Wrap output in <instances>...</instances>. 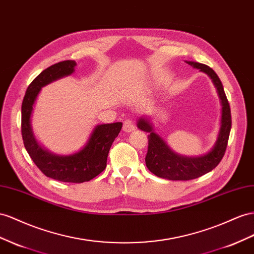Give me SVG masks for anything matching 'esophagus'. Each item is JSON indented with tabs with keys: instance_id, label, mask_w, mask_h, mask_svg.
Returning <instances> with one entry per match:
<instances>
[{
	"instance_id": "obj_1",
	"label": "esophagus",
	"mask_w": 254,
	"mask_h": 254,
	"mask_svg": "<svg viewBox=\"0 0 254 254\" xmlns=\"http://www.w3.org/2000/svg\"><path fill=\"white\" fill-rule=\"evenodd\" d=\"M134 123L132 120H127L124 122V125H123V130L125 132H131L132 130H134Z\"/></svg>"
}]
</instances>
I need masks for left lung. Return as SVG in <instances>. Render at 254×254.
<instances>
[{
  "label": "left lung",
  "mask_w": 254,
  "mask_h": 254,
  "mask_svg": "<svg viewBox=\"0 0 254 254\" xmlns=\"http://www.w3.org/2000/svg\"><path fill=\"white\" fill-rule=\"evenodd\" d=\"M186 63L208 74L214 82L222 105L221 127L214 147L207 154L198 157H187L174 153L161 139V136L153 131V126L148 119L141 118L138 121V128L149 132L147 135L148 148L145 157L147 169L156 176L170 181L194 180L214 170L223 158L232 126L230 105L217 73L207 65L190 61Z\"/></svg>",
  "instance_id": "left-lung-1"
}]
</instances>
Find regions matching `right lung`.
Here are the masks:
<instances>
[{"label":"right lung","instance_id":"1","mask_svg":"<svg viewBox=\"0 0 254 254\" xmlns=\"http://www.w3.org/2000/svg\"><path fill=\"white\" fill-rule=\"evenodd\" d=\"M76 65V62L70 60L60 62L48 67L32 81L22 101L21 133L25 149L46 176L60 182L80 184L93 180L106 169L109 150L121 131L122 123L97 125L85 146L78 153L68 156L54 155L39 145L31 126L33 107L42 87L69 76L74 71Z\"/></svg>","mask_w":254,"mask_h":254}]
</instances>
